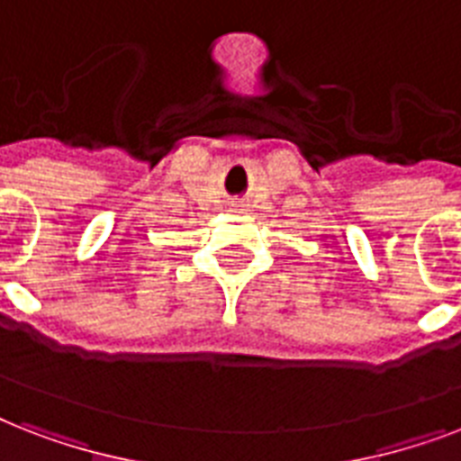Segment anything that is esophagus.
Masks as SVG:
<instances>
[{
  "label": "esophagus",
  "mask_w": 461,
  "mask_h": 461,
  "mask_svg": "<svg viewBox=\"0 0 461 461\" xmlns=\"http://www.w3.org/2000/svg\"><path fill=\"white\" fill-rule=\"evenodd\" d=\"M231 205H234V208H241V201H231Z\"/></svg>",
  "instance_id": "1"
}]
</instances>
